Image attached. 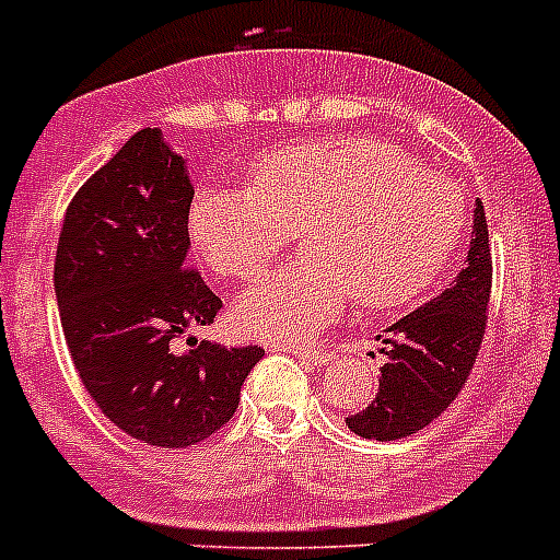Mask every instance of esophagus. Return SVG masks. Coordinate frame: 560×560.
I'll return each mask as SVG.
<instances>
[{"instance_id":"34e87169","label":"esophagus","mask_w":560,"mask_h":560,"mask_svg":"<svg viewBox=\"0 0 560 560\" xmlns=\"http://www.w3.org/2000/svg\"><path fill=\"white\" fill-rule=\"evenodd\" d=\"M293 357L304 359V362H313V365H322V362H327L330 359V353L325 351V348H304V345H290L288 348Z\"/></svg>"}]
</instances>
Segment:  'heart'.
<instances>
[{"label":"heart","instance_id":"heart-1","mask_svg":"<svg viewBox=\"0 0 560 560\" xmlns=\"http://www.w3.org/2000/svg\"><path fill=\"white\" fill-rule=\"evenodd\" d=\"M466 215L454 177L383 138L345 135L270 149L249 186H203L189 230L212 270L249 281L302 226L304 256L235 302L241 330L299 342L353 295L368 311H394L425 293L460 247Z\"/></svg>","mask_w":560,"mask_h":560}]
</instances>
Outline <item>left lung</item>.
Listing matches in <instances>:
<instances>
[{
    "label": "left lung",
    "mask_w": 560,
    "mask_h": 560,
    "mask_svg": "<svg viewBox=\"0 0 560 560\" xmlns=\"http://www.w3.org/2000/svg\"><path fill=\"white\" fill-rule=\"evenodd\" d=\"M492 295V249L483 203L475 207L469 258L457 279L425 307L380 334V390L374 402L345 417L365 440H402L438 420L460 394L483 345Z\"/></svg>",
    "instance_id": "obj_1"
}]
</instances>
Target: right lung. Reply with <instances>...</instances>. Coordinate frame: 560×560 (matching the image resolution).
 I'll return each instance as SVG.
<instances>
[{
  "mask_svg": "<svg viewBox=\"0 0 560 560\" xmlns=\"http://www.w3.org/2000/svg\"><path fill=\"white\" fill-rule=\"evenodd\" d=\"M195 189L158 129H140L66 209L54 290L68 353L89 397L117 429L161 448L215 434L265 357L187 336L224 307L186 265Z\"/></svg>",
  "mask_w": 560,
  "mask_h": 560,
  "instance_id": "add662e5",
  "label": "right lung"
}]
</instances>
